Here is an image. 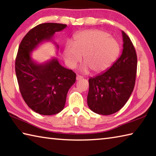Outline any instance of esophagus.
Wrapping results in <instances>:
<instances>
[{
  "instance_id": "esophagus-1",
  "label": "esophagus",
  "mask_w": 156,
  "mask_h": 156,
  "mask_svg": "<svg viewBox=\"0 0 156 156\" xmlns=\"http://www.w3.org/2000/svg\"><path fill=\"white\" fill-rule=\"evenodd\" d=\"M83 76H79V75H77L76 76V80H81V79H83Z\"/></svg>"
}]
</instances>
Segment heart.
<instances>
[{
    "label": "heart",
    "mask_w": 156,
    "mask_h": 156,
    "mask_svg": "<svg viewBox=\"0 0 156 156\" xmlns=\"http://www.w3.org/2000/svg\"><path fill=\"white\" fill-rule=\"evenodd\" d=\"M120 45L114 38L103 31H83L74 37V45L69 43L64 49L67 65L74 68L83 56L85 62L81 67L83 72L91 69L100 73L109 69L120 53Z\"/></svg>",
    "instance_id": "b5f03b06"
}]
</instances>
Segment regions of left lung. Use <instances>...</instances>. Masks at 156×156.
Segmentation results:
<instances>
[{
    "label": "left lung",
    "instance_id": "1",
    "mask_svg": "<svg viewBox=\"0 0 156 156\" xmlns=\"http://www.w3.org/2000/svg\"><path fill=\"white\" fill-rule=\"evenodd\" d=\"M122 55L106 72L89 79L87 105L92 112L111 115L122 109L133 92L137 55L129 37L122 31Z\"/></svg>",
    "mask_w": 156,
    "mask_h": 156
}]
</instances>
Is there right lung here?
Listing matches in <instances>:
<instances>
[{
	"label": "right lung",
	"instance_id": "1",
	"mask_svg": "<svg viewBox=\"0 0 156 156\" xmlns=\"http://www.w3.org/2000/svg\"><path fill=\"white\" fill-rule=\"evenodd\" d=\"M66 27L60 23H42L29 31L18 47L15 71L20 94L28 107L39 114L54 115L64 109L76 74L62 67L56 58L36 63L31 53L44 41H52L54 34Z\"/></svg>",
	"mask_w": 156,
	"mask_h": 156
}]
</instances>
